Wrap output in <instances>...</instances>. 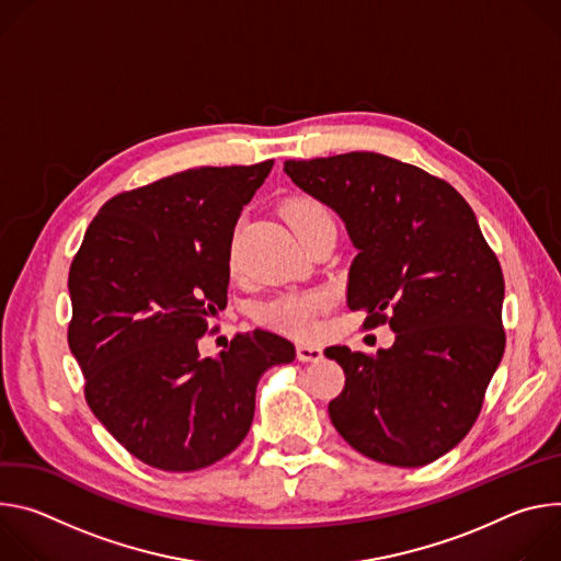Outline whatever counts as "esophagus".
Instances as JSON below:
<instances>
[{"mask_svg": "<svg viewBox=\"0 0 561 561\" xmlns=\"http://www.w3.org/2000/svg\"><path fill=\"white\" fill-rule=\"evenodd\" d=\"M296 358L300 363H317L323 358V350L314 347V345H298L296 347Z\"/></svg>", "mask_w": 561, "mask_h": 561, "instance_id": "esophagus-1", "label": "esophagus"}]
</instances>
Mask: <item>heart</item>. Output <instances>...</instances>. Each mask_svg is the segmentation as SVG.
<instances>
[{"label":"heart","mask_w":561,"mask_h":561,"mask_svg":"<svg viewBox=\"0 0 561 561\" xmlns=\"http://www.w3.org/2000/svg\"><path fill=\"white\" fill-rule=\"evenodd\" d=\"M287 222L298 233H307L312 227H317L323 220H332L330 209L312 198V196H296L285 203L283 207ZM332 307V294L328 289H309V291H289L280 294L272 300H267L259 319L267 328L296 336V339H309L319 330V317L325 314Z\"/></svg>","instance_id":"heart-1"}]
</instances>
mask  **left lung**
Instances as JSON below:
<instances>
[{
	"label": "left lung",
	"instance_id": "8db88e82",
	"mask_svg": "<svg viewBox=\"0 0 561 561\" xmlns=\"http://www.w3.org/2000/svg\"><path fill=\"white\" fill-rule=\"evenodd\" d=\"M302 192L332 207L358 249L347 305L365 330L390 325L377 358L325 350L345 371L330 419L360 455L419 468L474 425L506 347L504 274L474 211L446 180L369 151L285 160Z\"/></svg>",
	"mask_w": 561,
	"mask_h": 561
}]
</instances>
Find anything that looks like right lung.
Here are the masks:
<instances>
[{"label":"right lung","instance_id":"obj_1","mask_svg":"<svg viewBox=\"0 0 561 561\" xmlns=\"http://www.w3.org/2000/svg\"><path fill=\"white\" fill-rule=\"evenodd\" d=\"M272 167H198L122 192L71 263L69 347L84 399L151 468L192 472L236 450L261 375L296 356L265 330L236 334L218 358L198 352L207 319L227 307L233 227Z\"/></svg>","mask_w":561,"mask_h":561}]
</instances>
